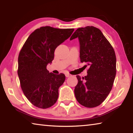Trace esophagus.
Masks as SVG:
<instances>
[{
    "instance_id": "1",
    "label": "esophagus",
    "mask_w": 133,
    "mask_h": 133,
    "mask_svg": "<svg viewBox=\"0 0 133 133\" xmlns=\"http://www.w3.org/2000/svg\"><path fill=\"white\" fill-rule=\"evenodd\" d=\"M65 76H66V77H70V76H71V75L69 73H65Z\"/></svg>"
}]
</instances>
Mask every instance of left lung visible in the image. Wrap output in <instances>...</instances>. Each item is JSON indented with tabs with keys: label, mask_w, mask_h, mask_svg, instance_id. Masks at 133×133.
<instances>
[{
	"label": "left lung",
	"mask_w": 133,
	"mask_h": 133,
	"mask_svg": "<svg viewBox=\"0 0 133 133\" xmlns=\"http://www.w3.org/2000/svg\"><path fill=\"white\" fill-rule=\"evenodd\" d=\"M77 37L80 62L86 63L89 69L84 77L76 76L75 97L83 106L95 107L104 102L111 90L116 75L115 52L100 29L94 26L77 29L70 40Z\"/></svg>",
	"instance_id": "8db88e82"
}]
</instances>
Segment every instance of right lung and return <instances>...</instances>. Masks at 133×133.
Instances as JSON below:
<instances>
[{"instance_id": "obj_1", "label": "right lung", "mask_w": 133, "mask_h": 133, "mask_svg": "<svg viewBox=\"0 0 133 133\" xmlns=\"http://www.w3.org/2000/svg\"><path fill=\"white\" fill-rule=\"evenodd\" d=\"M74 29L41 27L29 36L18 57V70L21 88L31 104L47 109L57 102L58 89L65 75L49 73L46 66L54 59L56 48L70 37Z\"/></svg>"}]
</instances>
